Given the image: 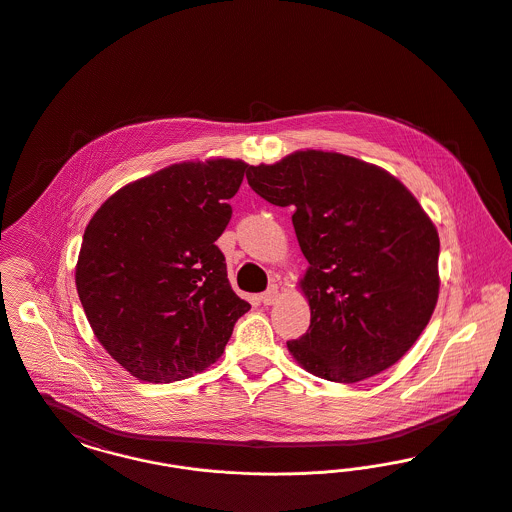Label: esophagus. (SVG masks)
Masks as SVG:
<instances>
[{"label":"esophagus","instance_id":"obj_1","mask_svg":"<svg viewBox=\"0 0 512 512\" xmlns=\"http://www.w3.org/2000/svg\"><path fill=\"white\" fill-rule=\"evenodd\" d=\"M259 299H261L263 305H272V303L278 299V288H276V286H270L267 292H263L259 295Z\"/></svg>","mask_w":512,"mask_h":512}]
</instances>
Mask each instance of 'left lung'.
Masks as SVG:
<instances>
[{
	"mask_svg": "<svg viewBox=\"0 0 512 512\" xmlns=\"http://www.w3.org/2000/svg\"><path fill=\"white\" fill-rule=\"evenodd\" d=\"M251 190L290 207L309 261L311 326L288 341L318 378L355 384L395 365L434 313L439 238L414 195L355 157L297 151L247 169Z\"/></svg>",
	"mask_w": 512,
	"mask_h": 512,
	"instance_id": "obj_1",
	"label": "left lung"
}]
</instances>
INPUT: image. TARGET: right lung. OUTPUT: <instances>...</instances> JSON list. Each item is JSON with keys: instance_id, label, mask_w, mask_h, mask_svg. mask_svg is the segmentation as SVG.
I'll use <instances>...</instances> for the list:
<instances>
[{"instance_id": "1", "label": "right lung", "mask_w": 512, "mask_h": 512, "mask_svg": "<svg viewBox=\"0 0 512 512\" xmlns=\"http://www.w3.org/2000/svg\"><path fill=\"white\" fill-rule=\"evenodd\" d=\"M245 169L232 159L172 165L111 195L86 226L78 297L132 376L169 384L213 365L251 309L215 244Z\"/></svg>"}]
</instances>
